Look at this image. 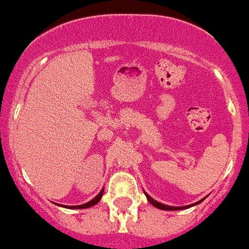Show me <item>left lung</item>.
I'll return each instance as SVG.
<instances>
[{
  "label": "left lung",
  "mask_w": 249,
  "mask_h": 249,
  "mask_svg": "<svg viewBox=\"0 0 249 249\" xmlns=\"http://www.w3.org/2000/svg\"><path fill=\"white\" fill-rule=\"evenodd\" d=\"M144 194H145V196H147L148 201H149L150 204H152V205L154 206V208L160 209V210H171V212H172V210H182V209H187V208H190V206L197 205V204H200V202H201L202 200H204V199H202V200H200V201L195 202V204H192V205H187V206H170V205H164V204H160V202L156 201V200H154L153 197H150V196L148 195L147 192H144Z\"/></svg>",
  "instance_id": "1"
}]
</instances>
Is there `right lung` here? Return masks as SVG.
<instances>
[{
	"instance_id": "right-lung-1",
	"label": "right lung",
	"mask_w": 249,
	"mask_h": 249,
	"mask_svg": "<svg viewBox=\"0 0 249 249\" xmlns=\"http://www.w3.org/2000/svg\"><path fill=\"white\" fill-rule=\"evenodd\" d=\"M102 194H104V189H102L101 191H100L99 195L96 196V197H93V199L91 200V201L86 202V204H82V205H77V206H67V208H70V209H87V208H91V206L96 205V204H97V202H99L100 200H101ZM60 206H62V205H60Z\"/></svg>"
}]
</instances>
